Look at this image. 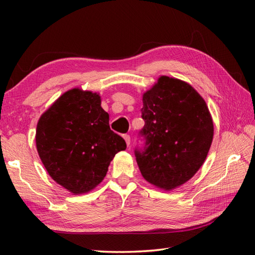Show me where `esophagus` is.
<instances>
[{
  "label": "esophagus",
  "mask_w": 255,
  "mask_h": 255,
  "mask_svg": "<svg viewBox=\"0 0 255 255\" xmlns=\"http://www.w3.org/2000/svg\"><path fill=\"white\" fill-rule=\"evenodd\" d=\"M123 138H124L125 142H126V144H127V145L130 144V136H129V134H124Z\"/></svg>",
  "instance_id": "esophagus-1"
}]
</instances>
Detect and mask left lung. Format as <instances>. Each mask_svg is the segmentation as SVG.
<instances>
[{
    "label": "left lung",
    "mask_w": 255,
    "mask_h": 255,
    "mask_svg": "<svg viewBox=\"0 0 255 255\" xmlns=\"http://www.w3.org/2000/svg\"><path fill=\"white\" fill-rule=\"evenodd\" d=\"M144 151H136L141 175L151 185L173 191L196 174L214 138L208 106L193 86L161 75L142 94Z\"/></svg>",
    "instance_id": "obj_1"
}]
</instances>
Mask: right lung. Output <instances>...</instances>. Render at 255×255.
<instances>
[{
  "label": "right lung",
  "instance_id": "obj_1",
  "mask_svg": "<svg viewBox=\"0 0 255 255\" xmlns=\"http://www.w3.org/2000/svg\"><path fill=\"white\" fill-rule=\"evenodd\" d=\"M96 92L73 88L41 114L36 148L48 174L73 195L89 193L106 176L125 140L111 130Z\"/></svg>",
  "mask_w": 255,
  "mask_h": 255
}]
</instances>
